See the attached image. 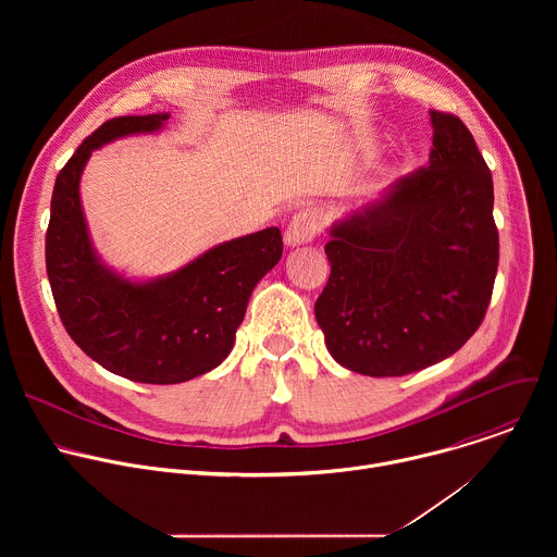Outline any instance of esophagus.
<instances>
[{
	"label": "esophagus",
	"mask_w": 557,
	"mask_h": 557,
	"mask_svg": "<svg viewBox=\"0 0 557 557\" xmlns=\"http://www.w3.org/2000/svg\"><path fill=\"white\" fill-rule=\"evenodd\" d=\"M322 231V218L314 209H301L293 215L284 231L286 247H299L314 240V235Z\"/></svg>",
	"instance_id": "esophagus-1"
}]
</instances>
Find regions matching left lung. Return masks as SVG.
I'll return each instance as SVG.
<instances>
[{
	"mask_svg": "<svg viewBox=\"0 0 557 557\" xmlns=\"http://www.w3.org/2000/svg\"><path fill=\"white\" fill-rule=\"evenodd\" d=\"M428 168L333 222L331 277L314 301L333 359L404 376L479 331L498 271L494 183L460 119L430 110Z\"/></svg>",
	"mask_w": 557,
	"mask_h": 557,
	"instance_id": "8db88e82",
	"label": "left lung"
}]
</instances>
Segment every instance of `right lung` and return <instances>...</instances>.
<instances>
[{
	"mask_svg": "<svg viewBox=\"0 0 557 557\" xmlns=\"http://www.w3.org/2000/svg\"><path fill=\"white\" fill-rule=\"evenodd\" d=\"M170 119V112L112 119L78 145L54 181L46 233L48 280L67 335L106 370L153 385L218 368L253 288L282 258V233L269 226L156 277H127L103 262L82 202L90 156L119 138L161 132Z\"/></svg>",
	"mask_w": 557,
	"mask_h": 557,
	"instance_id": "1",
	"label": "right lung"
}]
</instances>
